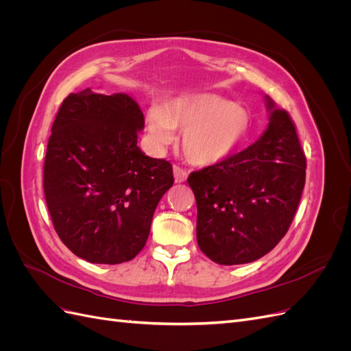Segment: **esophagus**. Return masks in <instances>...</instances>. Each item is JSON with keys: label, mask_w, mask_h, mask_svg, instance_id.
<instances>
[{"label": "esophagus", "mask_w": 351, "mask_h": 351, "mask_svg": "<svg viewBox=\"0 0 351 351\" xmlns=\"http://www.w3.org/2000/svg\"><path fill=\"white\" fill-rule=\"evenodd\" d=\"M173 173H174L176 183H184L189 177V173L186 171V169H183L182 167H177V165H174Z\"/></svg>", "instance_id": "esophagus-1"}]
</instances>
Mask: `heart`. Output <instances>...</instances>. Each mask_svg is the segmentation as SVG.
Listing matches in <instances>:
<instances>
[{
  "mask_svg": "<svg viewBox=\"0 0 351 351\" xmlns=\"http://www.w3.org/2000/svg\"><path fill=\"white\" fill-rule=\"evenodd\" d=\"M151 142L164 149L182 130V151L197 167L224 161L247 139L252 119L247 110L215 93H187L162 105H152L146 114Z\"/></svg>",
  "mask_w": 351,
  "mask_h": 351,
  "instance_id": "heart-1",
  "label": "heart"
}]
</instances>
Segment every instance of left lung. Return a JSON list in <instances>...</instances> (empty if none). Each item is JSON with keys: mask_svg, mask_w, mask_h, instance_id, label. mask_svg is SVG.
<instances>
[{"mask_svg": "<svg viewBox=\"0 0 351 351\" xmlns=\"http://www.w3.org/2000/svg\"><path fill=\"white\" fill-rule=\"evenodd\" d=\"M269 123L259 139L219 164L192 173L200 250L219 265L258 261L289 230L306 178L294 124L265 95Z\"/></svg>", "mask_w": 351, "mask_h": 351, "instance_id": "8db88e82", "label": "left lung"}]
</instances>
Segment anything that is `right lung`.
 <instances>
[{"instance_id": "add662e5", "label": "right lung", "mask_w": 351, "mask_h": 351, "mask_svg": "<svg viewBox=\"0 0 351 351\" xmlns=\"http://www.w3.org/2000/svg\"><path fill=\"white\" fill-rule=\"evenodd\" d=\"M143 112L130 95L70 93L52 124L44 190L61 241L90 263L132 261L173 186V167L137 146Z\"/></svg>"}]
</instances>
